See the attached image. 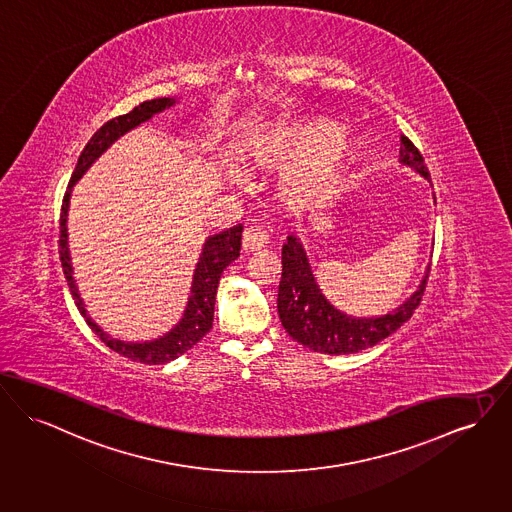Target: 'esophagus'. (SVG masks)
<instances>
[{
    "mask_svg": "<svg viewBox=\"0 0 512 512\" xmlns=\"http://www.w3.org/2000/svg\"><path fill=\"white\" fill-rule=\"evenodd\" d=\"M269 243V234L259 226H249L243 230L241 245L245 251H257Z\"/></svg>",
    "mask_w": 512,
    "mask_h": 512,
    "instance_id": "1",
    "label": "esophagus"
}]
</instances>
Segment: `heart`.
I'll list each match as a JSON object with an SVG mask.
<instances>
[{
	"mask_svg": "<svg viewBox=\"0 0 512 512\" xmlns=\"http://www.w3.org/2000/svg\"><path fill=\"white\" fill-rule=\"evenodd\" d=\"M356 152L352 135H336L331 121L309 120L265 131L245 158L255 170H288L280 180V197L290 209L303 211L331 197Z\"/></svg>",
	"mask_w": 512,
	"mask_h": 512,
	"instance_id": "obj_1",
	"label": "heart"
}]
</instances>
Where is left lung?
Listing matches in <instances>:
<instances>
[{
  "label": "left lung",
  "instance_id": "left-lung-1",
  "mask_svg": "<svg viewBox=\"0 0 512 512\" xmlns=\"http://www.w3.org/2000/svg\"><path fill=\"white\" fill-rule=\"evenodd\" d=\"M400 162L431 178L416 145L400 135ZM429 274L421 280L418 292L398 309L375 319H354L332 307L321 294L307 255L300 241L290 236L282 245V276L278 286V315L286 332L305 348L321 354H356L385 340L398 331L420 305Z\"/></svg>",
  "mask_w": 512,
  "mask_h": 512
}]
</instances>
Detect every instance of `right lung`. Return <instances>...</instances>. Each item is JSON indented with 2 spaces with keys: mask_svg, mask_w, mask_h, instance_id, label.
<instances>
[{
  "mask_svg": "<svg viewBox=\"0 0 512 512\" xmlns=\"http://www.w3.org/2000/svg\"><path fill=\"white\" fill-rule=\"evenodd\" d=\"M176 104L174 98H154V100H145L143 104L135 106L129 114L118 116L114 120L106 121L94 135L87 147L81 152L77 166L73 170V176L69 180V185L63 195L60 214V259L61 267L65 280L71 288V296L75 300L77 309L85 317L87 325L91 327L94 334L114 352L121 356L129 358L131 361H141L149 365H158V363H168V361L180 358L189 348H193L207 332L212 329V319H214V301H216V290H218V280L224 269L240 257L241 232L243 226L238 224L230 230H224L222 234L211 236L201 253V259L197 263V269L193 274V286H191V298L187 301V309L183 313V319L180 325H176L166 336L145 342V344H129L121 342L116 338H110L98 325L92 321L83 305V300L77 292L75 280H73V269H71V259H69V247H67V209H69V195L73 183L79 180L92 162L106 151L120 135L125 131L137 127L143 121L151 120L154 114L166 110L168 106Z\"/></svg>",
  "mask_w": 512,
  "mask_h": 512,
  "instance_id": "add662e5",
  "label": "right lung"
}]
</instances>
